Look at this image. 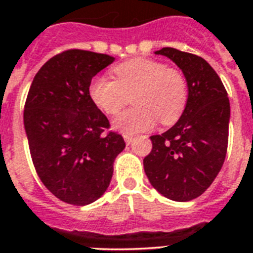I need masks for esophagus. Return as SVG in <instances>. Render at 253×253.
Masks as SVG:
<instances>
[{
	"label": "esophagus",
	"instance_id": "obj_1",
	"mask_svg": "<svg viewBox=\"0 0 253 253\" xmlns=\"http://www.w3.org/2000/svg\"><path fill=\"white\" fill-rule=\"evenodd\" d=\"M123 139H125V142H126V144H131V142L134 140V136H132V135L125 134V135H123Z\"/></svg>",
	"mask_w": 253,
	"mask_h": 253
}]
</instances>
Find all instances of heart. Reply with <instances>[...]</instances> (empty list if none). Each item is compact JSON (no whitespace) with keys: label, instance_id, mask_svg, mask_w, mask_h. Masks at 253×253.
<instances>
[{"label":"heart","instance_id":"b5f03b06","mask_svg":"<svg viewBox=\"0 0 253 253\" xmlns=\"http://www.w3.org/2000/svg\"><path fill=\"white\" fill-rule=\"evenodd\" d=\"M113 75L114 80L95 77L89 85V97L99 110L114 115L132 94L135 107L115 119L117 130L131 135L150 130L158 119L166 126L178 121L188 101V83L178 69L136 57L115 65Z\"/></svg>","mask_w":253,"mask_h":253}]
</instances>
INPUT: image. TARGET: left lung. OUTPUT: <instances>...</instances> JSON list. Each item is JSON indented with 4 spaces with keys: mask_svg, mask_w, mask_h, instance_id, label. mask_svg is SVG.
<instances>
[{
    "mask_svg": "<svg viewBox=\"0 0 253 253\" xmlns=\"http://www.w3.org/2000/svg\"><path fill=\"white\" fill-rule=\"evenodd\" d=\"M182 71L188 101L180 119L162 135H152V151L143 160L151 185L177 202L200 197L223 166L228 143L230 101L219 76L202 57L176 48L155 51Z\"/></svg>",
    "mask_w": 253,
    "mask_h": 253,
    "instance_id": "obj_1",
    "label": "left lung"
}]
</instances>
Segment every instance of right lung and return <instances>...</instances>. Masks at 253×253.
<instances>
[{"label":"right lung","instance_id":"1","mask_svg":"<svg viewBox=\"0 0 253 253\" xmlns=\"http://www.w3.org/2000/svg\"><path fill=\"white\" fill-rule=\"evenodd\" d=\"M115 59L69 49L49 59L33 80L23 123L34 167L44 186L67 204L85 206L106 192L122 135L103 134L106 115L89 97L91 79Z\"/></svg>","mask_w":253,"mask_h":253}]
</instances>
